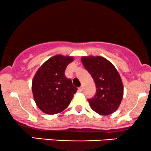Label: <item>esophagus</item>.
Masks as SVG:
<instances>
[{"label": "esophagus", "mask_w": 151, "mask_h": 151, "mask_svg": "<svg viewBox=\"0 0 151 151\" xmlns=\"http://www.w3.org/2000/svg\"><path fill=\"white\" fill-rule=\"evenodd\" d=\"M78 90L79 92H82V91H83V87H82V86H81V87H79L78 88Z\"/></svg>", "instance_id": "esophagus-1"}]
</instances>
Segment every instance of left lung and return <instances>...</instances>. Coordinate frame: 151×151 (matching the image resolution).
<instances>
[{
    "label": "left lung",
    "mask_w": 151,
    "mask_h": 151,
    "mask_svg": "<svg viewBox=\"0 0 151 151\" xmlns=\"http://www.w3.org/2000/svg\"><path fill=\"white\" fill-rule=\"evenodd\" d=\"M83 65L93 78L96 93L88 99L91 108L102 116L112 114L123 97V85L114 65L101 56H83Z\"/></svg>",
    "instance_id": "left-lung-1"
}]
</instances>
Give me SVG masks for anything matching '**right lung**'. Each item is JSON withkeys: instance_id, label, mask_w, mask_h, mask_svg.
<instances>
[{"instance_id": "right-lung-1", "label": "right lung", "mask_w": 151, "mask_h": 151, "mask_svg": "<svg viewBox=\"0 0 151 151\" xmlns=\"http://www.w3.org/2000/svg\"><path fill=\"white\" fill-rule=\"evenodd\" d=\"M73 57L56 55L41 65L32 81V91L37 106L43 113L54 115L63 111L77 91L65 70Z\"/></svg>"}]
</instances>
